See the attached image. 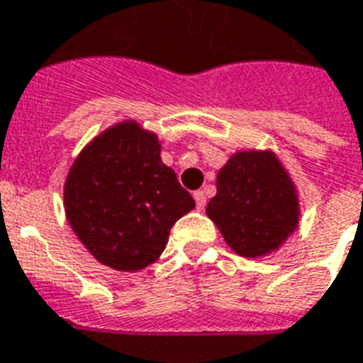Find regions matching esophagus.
<instances>
[{
    "mask_svg": "<svg viewBox=\"0 0 363 363\" xmlns=\"http://www.w3.org/2000/svg\"><path fill=\"white\" fill-rule=\"evenodd\" d=\"M195 202H196V208L202 210V208L206 206V193L204 191H195Z\"/></svg>",
    "mask_w": 363,
    "mask_h": 363,
    "instance_id": "34e87169",
    "label": "esophagus"
}]
</instances>
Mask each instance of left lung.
Returning a JSON list of instances; mask_svg holds the SVG:
<instances>
[{
    "instance_id": "1",
    "label": "left lung",
    "mask_w": 363,
    "mask_h": 363,
    "mask_svg": "<svg viewBox=\"0 0 363 363\" xmlns=\"http://www.w3.org/2000/svg\"><path fill=\"white\" fill-rule=\"evenodd\" d=\"M206 216L238 255L277 252L299 225L294 182L272 151H238L218 172Z\"/></svg>"
}]
</instances>
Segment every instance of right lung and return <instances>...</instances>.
<instances>
[{
	"label": "right lung",
	"instance_id": "right-lung-1",
	"mask_svg": "<svg viewBox=\"0 0 363 363\" xmlns=\"http://www.w3.org/2000/svg\"><path fill=\"white\" fill-rule=\"evenodd\" d=\"M64 208L77 238L102 265L132 272L159 259L172 225L195 201L161 161L157 134L123 121L75 159Z\"/></svg>",
	"mask_w": 363,
	"mask_h": 363
}]
</instances>
